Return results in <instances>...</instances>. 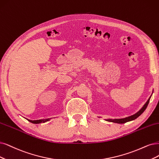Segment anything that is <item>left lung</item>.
Segmentation results:
<instances>
[{"mask_svg": "<svg viewBox=\"0 0 159 159\" xmlns=\"http://www.w3.org/2000/svg\"><path fill=\"white\" fill-rule=\"evenodd\" d=\"M151 96H150V98L148 99V102H147L145 103V104L143 105V107L141 109L138 113H136V114H134L132 116H128V117H126V118H124V119H106L105 120L107 121H109V122H115V123H119V124H123V123H126L127 122H129V121H131V120H133L134 119H137L138 117L139 116H140L141 115H142L143 111L145 110V109L147 108V107H148V105L149 103V100H150V98H151Z\"/></svg>", "mask_w": 159, "mask_h": 159, "instance_id": "obj_1", "label": "left lung"}]
</instances>
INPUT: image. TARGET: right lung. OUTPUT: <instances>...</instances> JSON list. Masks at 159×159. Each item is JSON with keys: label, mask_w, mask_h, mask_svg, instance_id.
<instances>
[{"label": "right lung", "mask_w": 159, "mask_h": 159, "mask_svg": "<svg viewBox=\"0 0 159 159\" xmlns=\"http://www.w3.org/2000/svg\"><path fill=\"white\" fill-rule=\"evenodd\" d=\"M29 122H31L32 123H33V124H39V123H41V122H45L46 121L49 120L50 119H43V120H29L27 119Z\"/></svg>", "instance_id": "1"}]
</instances>
